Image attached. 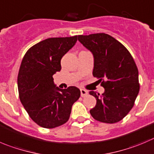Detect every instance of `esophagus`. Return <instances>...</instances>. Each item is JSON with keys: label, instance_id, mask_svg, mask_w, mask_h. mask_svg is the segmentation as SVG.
<instances>
[{"label": "esophagus", "instance_id": "obj_1", "mask_svg": "<svg viewBox=\"0 0 154 154\" xmlns=\"http://www.w3.org/2000/svg\"><path fill=\"white\" fill-rule=\"evenodd\" d=\"M80 94H81L82 97H86L88 95V91L84 89H80Z\"/></svg>", "mask_w": 154, "mask_h": 154}]
</instances>
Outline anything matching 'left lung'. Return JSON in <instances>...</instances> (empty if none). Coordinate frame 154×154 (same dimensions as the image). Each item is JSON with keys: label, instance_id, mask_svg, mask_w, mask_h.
I'll use <instances>...</instances> for the list:
<instances>
[{"label": "left lung", "instance_id": "obj_1", "mask_svg": "<svg viewBox=\"0 0 154 154\" xmlns=\"http://www.w3.org/2000/svg\"><path fill=\"white\" fill-rule=\"evenodd\" d=\"M78 41L93 54V75L102 81L104 93L90 94L97 105L90 111L93 118L104 123H116L125 117L134 106L140 85L138 70L131 54L121 42L106 33L80 35Z\"/></svg>", "mask_w": 154, "mask_h": 154}]
</instances>
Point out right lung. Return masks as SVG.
<instances>
[{"instance_id": "1", "label": "right lung", "mask_w": 154, "mask_h": 154, "mask_svg": "<svg viewBox=\"0 0 154 154\" xmlns=\"http://www.w3.org/2000/svg\"><path fill=\"white\" fill-rule=\"evenodd\" d=\"M77 41V35L48 38L37 43L24 55L19 70L20 100L32 120L45 128L66 123L73 104L80 98L76 87L60 89L52 76L61 69V60Z\"/></svg>"}]
</instances>
